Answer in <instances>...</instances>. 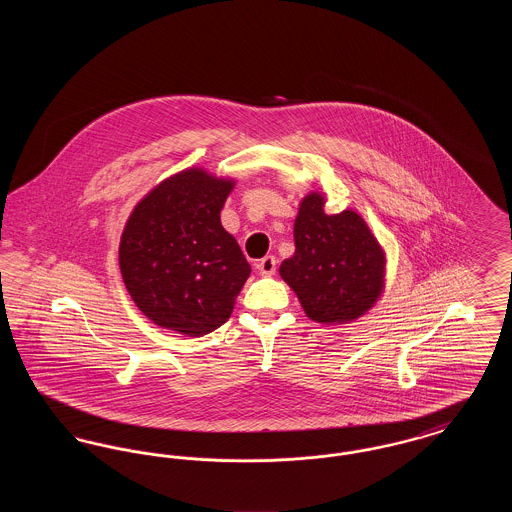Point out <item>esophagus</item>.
<instances>
[{"label":"esophagus","mask_w":512,"mask_h":512,"mask_svg":"<svg viewBox=\"0 0 512 512\" xmlns=\"http://www.w3.org/2000/svg\"><path fill=\"white\" fill-rule=\"evenodd\" d=\"M257 270L261 276H272L276 272V259L272 255L263 257L259 263H257Z\"/></svg>","instance_id":"34e87169"}]
</instances>
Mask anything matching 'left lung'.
Returning a JSON list of instances; mask_svg holds the SVG:
<instances>
[{
  "label": "left lung",
  "instance_id": "left-lung-1",
  "mask_svg": "<svg viewBox=\"0 0 512 512\" xmlns=\"http://www.w3.org/2000/svg\"><path fill=\"white\" fill-rule=\"evenodd\" d=\"M326 195L309 192L293 222L295 253L280 276L297 295L305 315L322 324L363 317L386 288V251L353 209L324 211Z\"/></svg>",
  "mask_w": 512,
  "mask_h": 512
}]
</instances>
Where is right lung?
<instances>
[{
    "label": "right lung",
    "mask_w": 512,
    "mask_h": 512,
    "mask_svg": "<svg viewBox=\"0 0 512 512\" xmlns=\"http://www.w3.org/2000/svg\"><path fill=\"white\" fill-rule=\"evenodd\" d=\"M236 180L201 167L171 174L132 209L119 267L136 307L153 324L205 336L224 324L251 267L220 211Z\"/></svg>",
    "instance_id": "right-lung-1"
}]
</instances>
